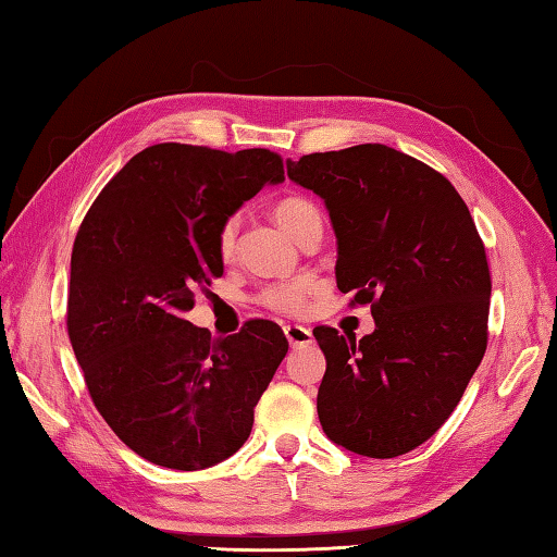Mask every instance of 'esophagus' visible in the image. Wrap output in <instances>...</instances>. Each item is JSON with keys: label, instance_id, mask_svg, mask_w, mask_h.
Wrapping results in <instances>:
<instances>
[{"label": "esophagus", "instance_id": "esophagus-1", "mask_svg": "<svg viewBox=\"0 0 557 557\" xmlns=\"http://www.w3.org/2000/svg\"><path fill=\"white\" fill-rule=\"evenodd\" d=\"M285 335H287V342H289L292 349L306 347V345H311V342H313L311 330L304 327V325H285Z\"/></svg>", "mask_w": 557, "mask_h": 557}]
</instances>
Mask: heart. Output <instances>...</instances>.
Returning a JSON list of instances; mask_svg holds the SVG:
<instances>
[{"instance_id": "1", "label": "heart", "mask_w": 557, "mask_h": 557, "mask_svg": "<svg viewBox=\"0 0 557 557\" xmlns=\"http://www.w3.org/2000/svg\"><path fill=\"white\" fill-rule=\"evenodd\" d=\"M272 215H275L280 227L285 230L292 239L306 227V224L321 220V212H318V208L311 203V200H306L301 196H292V198L280 200L275 210H272ZM234 239H236V218H232L227 224H224L220 232V251L224 256L232 253ZM315 287L318 285L313 277L301 275V277H294L287 282H280V285L268 287L263 292V301L270 306V309L282 311V313H304Z\"/></svg>"}]
</instances>
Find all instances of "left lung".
I'll list each match as a JSON object with an SVG mask.
<instances>
[{"mask_svg":"<svg viewBox=\"0 0 557 557\" xmlns=\"http://www.w3.org/2000/svg\"><path fill=\"white\" fill-rule=\"evenodd\" d=\"M323 198L337 289L371 304V335L315 327L327 369L318 419L363 457L405 455L441 429L488 342L491 272L465 200L443 174L381 144L287 160Z\"/></svg>","mask_w":557,"mask_h":557,"instance_id":"obj_1","label":"left lung"}]
</instances>
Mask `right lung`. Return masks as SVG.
Wrapping results in <instances>:
<instances>
[{"instance_id":"add662e5","label":"right lung","mask_w":557,"mask_h":557,"mask_svg":"<svg viewBox=\"0 0 557 557\" xmlns=\"http://www.w3.org/2000/svg\"><path fill=\"white\" fill-rule=\"evenodd\" d=\"M285 182L265 148L160 144L102 188L74 242L69 337L102 419L152 465L196 471L232 457L289 342L272 321L212 339L186 321L224 263L220 232Z\"/></svg>"}]
</instances>
